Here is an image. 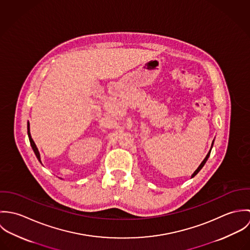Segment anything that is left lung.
I'll list each match as a JSON object with an SVG mask.
<instances>
[{"label": "left lung", "mask_w": 250, "mask_h": 250, "mask_svg": "<svg viewBox=\"0 0 250 250\" xmlns=\"http://www.w3.org/2000/svg\"><path fill=\"white\" fill-rule=\"evenodd\" d=\"M213 144H214V142H213V143H212V147H213ZM211 150H212V148H211V149H210V151H209V153H208V154H207V156H206V158H205V159H204V160H203V162H202V163H201V164H200V166H199V167H197V169H196V170H195V171H194V172H193V174H192V175H191V178H192V177H194V176H195V175H196V174H197V173H198V172H199V171H200V169H201V168H202V167H204V165H205V163H206V162H207V160H208V158H209V156H210V153H211Z\"/></svg>", "instance_id": "1"}]
</instances>
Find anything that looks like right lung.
I'll return each instance as SVG.
<instances>
[{
	"mask_svg": "<svg viewBox=\"0 0 250 250\" xmlns=\"http://www.w3.org/2000/svg\"><path fill=\"white\" fill-rule=\"evenodd\" d=\"M28 136H29V140H30V143H31V146H32V148H33V150H34V152H35V154H36V158H37V160L41 163V161H40V154H39V152H38V149H37V147H36V143L33 141L32 136H31V133H30V123H29V122H28Z\"/></svg>",
	"mask_w": 250,
	"mask_h": 250,
	"instance_id": "1",
	"label": "right lung"
}]
</instances>
